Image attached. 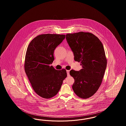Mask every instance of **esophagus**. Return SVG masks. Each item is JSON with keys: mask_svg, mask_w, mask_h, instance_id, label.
Returning <instances> with one entry per match:
<instances>
[{"mask_svg": "<svg viewBox=\"0 0 126 126\" xmlns=\"http://www.w3.org/2000/svg\"><path fill=\"white\" fill-rule=\"evenodd\" d=\"M69 71H70V70H66V73H67V76H70Z\"/></svg>", "mask_w": 126, "mask_h": 126, "instance_id": "obj_1", "label": "esophagus"}]
</instances>
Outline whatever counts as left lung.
<instances>
[{"label":"left lung","mask_w":126,"mask_h":126,"mask_svg":"<svg viewBox=\"0 0 126 126\" xmlns=\"http://www.w3.org/2000/svg\"><path fill=\"white\" fill-rule=\"evenodd\" d=\"M76 61L82 69H72L69 74L75 79L72 88L79 97L87 99L93 96L102 84L107 66V59L102 42L92 33L80 32L66 34Z\"/></svg>","instance_id":"obj_1"}]
</instances>
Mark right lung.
<instances>
[{
	"instance_id": "add662e5",
	"label": "right lung",
	"mask_w": 126,
	"mask_h": 126,
	"mask_svg": "<svg viewBox=\"0 0 126 126\" xmlns=\"http://www.w3.org/2000/svg\"><path fill=\"white\" fill-rule=\"evenodd\" d=\"M66 35L43 34L36 36L30 42L24 60V70L36 94L49 99L60 90L67 77L66 69H55L50 64L54 60V51Z\"/></svg>"
}]
</instances>
